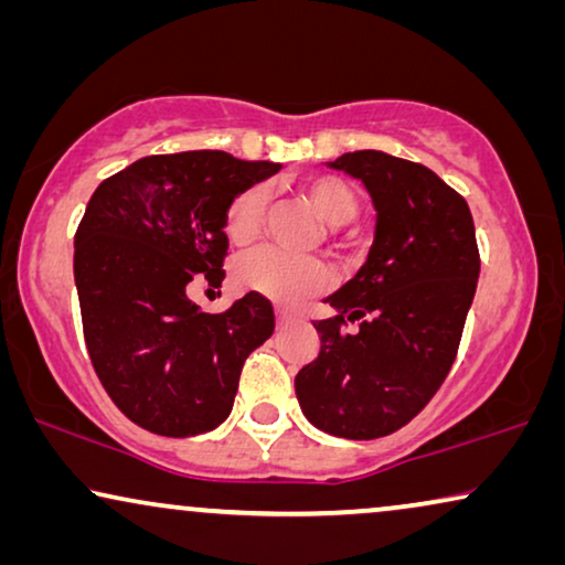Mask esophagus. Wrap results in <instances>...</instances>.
Returning a JSON list of instances; mask_svg holds the SVG:
<instances>
[{"label": "esophagus", "mask_w": 565, "mask_h": 565, "mask_svg": "<svg viewBox=\"0 0 565 565\" xmlns=\"http://www.w3.org/2000/svg\"><path fill=\"white\" fill-rule=\"evenodd\" d=\"M275 316H277V327H285V323H288L290 321V311H288V308H282V306H277L275 308Z\"/></svg>", "instance_id": "esophagus-1"}]
</instances>
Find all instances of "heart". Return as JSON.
I'll return each instance as SVG.
<instances>
[{
    "instance_id": "1",
    "label": "heart",
    "mask_w": 565,
    "mask_h": 565,
    "mask_svg": "<svg viewBox=\"0 0 565 565\" xmlns=\"http://www.w3.org/2000/svg\"><path fill=\"white\" fill-rule=\"evenodd\" d=\"M306 198L329 226H347L358 218L360 195L342 177H313L303 184ZM269 192L265 184H252L238 192L226 207L223 228L231 242L246 244L259 234L265 221ZM236 282L244 290L259 292L277 303H296L329 285V269L316 257H296L275 246H262L236 262Z\"/></svg>"
}]
</instances>
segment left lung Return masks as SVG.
<instances>
[{
  "label": "left lung",
  "mask_w": 565,
  "mask_h": 565,
  "mask_svg": "<svg viewBox=\"0 0 565 565\" xmlns=\"http://www.w3.org/2000/svg\"><path fill=\"white\" fill-rule=\"evenodd\" d=\"M331 169L365 184L375 205L367 262L316 321L319 358L296 375L306 419L344 439L393 435L450 373L473 303L481 257L462 195L416 161L352 151ZM347 320L361 331L347 335Z\"/></svg>",
  "instance_id": "obj_1"
}]
</instances>
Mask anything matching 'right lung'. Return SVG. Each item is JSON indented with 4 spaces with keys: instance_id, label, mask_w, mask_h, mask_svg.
<instances>
[{
    "instance_id": "right-lung-1",
    "label": "right lung",
    "mask_w": 565,
    "mask_h": 565,
    "mask_svg": "<svg viewBox=\"0 0 565 565\" xmlns=\"http://www.w3.org/2000/svg\"><path fill=\"white\" fill-rule=\"evenodd\" d=\"M275 161L226 151L143 157L89 198L74 236V282L92 367L138 427L195 437L226 422L244 360L275 331L273 303L246 292L205 313L195 277L221 285L226 207Z\"/></svg>"
}]
</instances>
